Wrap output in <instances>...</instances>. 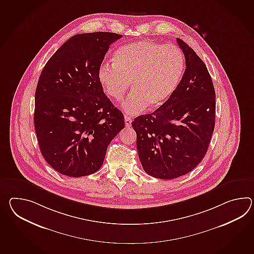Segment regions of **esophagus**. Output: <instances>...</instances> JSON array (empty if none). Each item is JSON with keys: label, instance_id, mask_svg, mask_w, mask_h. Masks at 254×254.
I'll return each instance as SVG.
<instances>
[{"label": "esophagus", "instance_id": "esophagus-1", "mask_svg": "<svg viewBox=\"0 0 254 254\" xmlns=\"http://www.w3.org/2000/svg\"><path fill=\"white\" fill-rule=\"evenodd\" d=\"M131 123H132L131 118L127 117V116H125V124H126V127H130Z\"/></svg>", "mask_w": 254, "mask_h": 254}]
</instances>
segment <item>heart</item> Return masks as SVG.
<instances>
[{
	"mask_svg": "<svg viewBox=\"0 0 254 254\" xmlns=\"http://www.w3.org/2000/svg\"><path fill=\"white\" fill-rule=\"evenodd\" d=\"M184 66L178 46L142 40L120 47L114 62L101 64L97 76L107 96L119 101L132 85L122 108L135 115L147 106L154 109L168 101L181 82Z\"/></svg>",
	"mask_w": 254,
	"mask_h": 254,
	"instance_id": "heart-1",
	"label": "heart"
}]
</instances>
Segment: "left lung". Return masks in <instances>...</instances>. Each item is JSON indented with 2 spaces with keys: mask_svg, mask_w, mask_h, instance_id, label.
Listing matches in <instances>:
<instances>
[{
  "mask_svg": "<svg viewBox=\"0 0 254 254\" xmlns=\"http://www.w3.org/2000/svg\"><path fill=\"white\" fill-rule=\"evenodd\" d=\"M186 69L175 92L153 113L132 122L141 165L149 176L173 180L201 162L215 127V89L202 60L177 39Z\"/></svg>",
  "mask_w": 254,
  "mask_h": 254,
  "instance_id": "left-lung-1",
  "label": "left lung"
}]
</instances>
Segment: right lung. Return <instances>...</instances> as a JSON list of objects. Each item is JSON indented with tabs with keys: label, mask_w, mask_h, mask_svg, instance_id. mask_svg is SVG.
I'll return each mask as SVG.
<instances>
[{
	"label": "right lung",
	"mask_w": 254,
	"mask_h": 254,
	"mask_svg": "<svg viewBox=\"0 0 254 254\" xmlns=\"http://www.w3.org/2000/svg\"><path fill=\"white\" fill-rule=\"evenodd\" d=\"M122 35L75 34L46 63L35 91L34 127L53 169L84 177L101 168L107 147L124 128V116L106 96L97 73L110 45Z\"/></svg>",
	"instance_id": "add662e5"
}]
</instances>
